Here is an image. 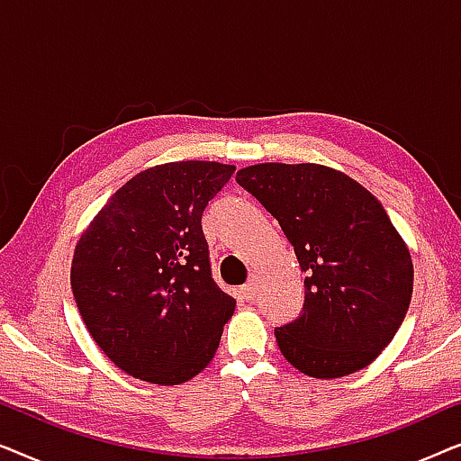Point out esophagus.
Listing matches in <instances>:
<instances>
[{"instance_id": "1", "label": "esophagus", "mask_w": 461, "mask_h": 461, "mask_svg": "<svg viewBox=\"0 0 461 461\" xmlns=\"http://www.w3.org/2000/svg\"><path fill=\"white\" fill-rule=\"evenodd\" d=\"M256 294H258V283L254 279H251L249 283H245V285L241 287V298L243 300H254Z\"/></svg>"}]
</instances>
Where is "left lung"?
<instances>
[{"label":"left lung","instance_id":"obj_1","mask_svg":"<svg viewBox=\"0 0 461 461\" xmlns=\"http://www.w3.org/2000/svg\"><path fill=\"white\" fill-rule=\"evenodd\" d=\"M237 182L276 218L306 275L300 317L275 330L283 357L319 380L367 367L413 292L411 256L380 201L317 163H260Z\"/></svg>","mask_w":461,"mask_h":461}]
</instances>
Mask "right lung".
Segmentation results:
<instances>
[{"label":"right lung","instance_id":"right-lung-1","mask_svg":"<svg viewBox=\"0 0 461 461\" xmlns=\"http://www.w3.org/2000/svg\"><path fill=\"white\" fill-rule=\"evenodd\" d=\"M232 172L216 161L144 169L75 245L81 319L100 350L138 380L176 386L216 355L237 302L212 279L201 216Z\"/></svg>","mask_w":461,"mask_h":461}]
</instances>
